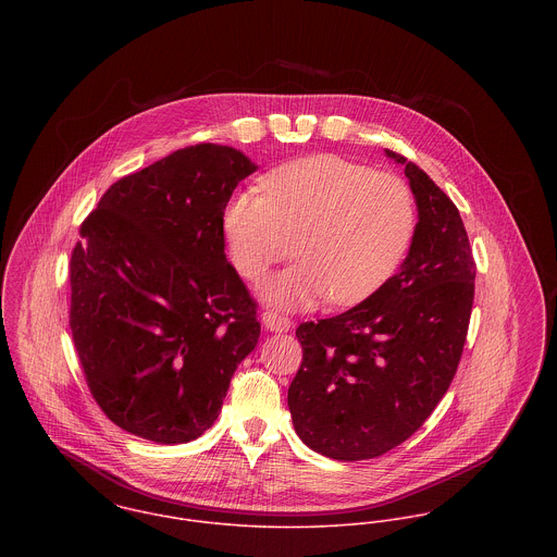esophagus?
<instances>
[{
  "label": "esophagus",
  "instance_id": "esophagus-1",
  "mask_svg": "<svg viewBox=\"0 0 557 557\" xmlns=\"http://www.w3.org/2000/svg\"><path fill=\"white\" fill-rule=\"evenodd\" d=\"M261 323H263V327L270 330V332H289L292 325H294L292 319L283 318V315L276 313V311H265V313L261 315Z\"/></svg>",
  "mask_w": 557,
  "mask_h": 557
}]
</instances>
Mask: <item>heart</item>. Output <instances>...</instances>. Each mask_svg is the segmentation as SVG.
I'll use <instances>...</instances> for the list:
<instances>
[{"instance_id": "obj_1", "label": "heart", "mask_w": 557, "mask_h": 557, "mask_svg": "<svg viewBox=\"0 0 557 557\" xmlns=\"http://www.w3.org/2000/svg\"><path fill=\"white\" fill-rule=\"evenodd\" d=\"M261 193L238 190L223 208L230 261L259 281L285 259L294 268L270 278L261 294L283 309H311L332 296L351 307L382 289L416 236L411 188L393 173L334 154L292 160L261 177Z\"/></svg>"}]
</instances>
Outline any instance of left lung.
I'll return each instance as SVG.
<instances>
[{"label":"left lung","mask_w":557,"mask_h":557,"mask_svg":"<svg viewBox=\"0 0 557 557\" xmlns=\"http://www.w3.org/2000/svg\"><path fill=\"white\" fill-rule=\"evenodd\" d=\"M416 236L397 274L336 318L300 323L302 364L287 405L298 437L336 461L375 459L431 416L466 345L476 265L450 197L411 160Z\"/></svg>","instance_id":"obj_1"}]
</instances>
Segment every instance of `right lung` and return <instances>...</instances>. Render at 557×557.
I'll return each mask as SVG.
<instances>
[{
  "label": "right lung",
  "mask_w": 557,
  "mask_h": 557,
  "mask_svg": "<svg viewBox=\"0 0 557 557\" xmlns=\"http://www.w3.org/2000/svg\"><path fill=\"white\" fill-rule=\"evenodd\" d=\"M252 171L236 148L190 146L117 180L81 225L73 341L96 403L137 437L203 435L259 341L221 223Z\"/></svg>",
  "instance_id": "add662e5"
}]
</instances>
